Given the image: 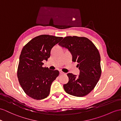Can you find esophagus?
I'll list each match as a JSON object with an SVG mask.
<instances>
[{
    "label": "esophagus",
    "mask_w": 121,
    "mask_h": 121,
    "mask_svg": "<svg viewBox=\"0 0 121 121\" xmlns=\"http://www.w3.org/2000/svg\"><path fill=\"white\" fill-rule=\"evenodd\" d=\"M60 74H65V73L63 72L61 70H60Z\"/></svg>",
    "instance_id": "obj_1"
}]
</instances>
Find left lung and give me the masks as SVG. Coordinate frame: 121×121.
<instances>
[{"instance_id": "obj_1", "label": "left lung", "mask_w": 121, "mask_h": 121, "mask_svg": "<svg viewBox=\"0 0 121 121\" xmlns=\"http://www.w3.org/2000/svg\"><path fill=\"white\" fill-rule=\"evenodd\" d=\"M59 45L68 49L72 61L78 63L79 75L69 73L68 83L64 85L66 92L70 95L81 97L86 95L98 83L101 75V57L98 49L88 38L67 36Z\"/></svg>"}]
</instances>
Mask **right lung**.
<instances>
[{"instance_id":"add662e5","label":"right lung","mask_w":121,"mask_h":121,"mask_svg":"<svg viewBox=\"0 0 121 121\" xmlns=\"http://www.w3.org/2000/svg\"><path fill=\"white\" fill-rule=\"evenodd\" d=\"M63 38L41 35L32 39L22 48L17 77L23 90L30 98L39 100L49 95L52 82L60 73L57 70L43 67V61L48 60L52 48Z\"/></svg>"}]
</instances>
